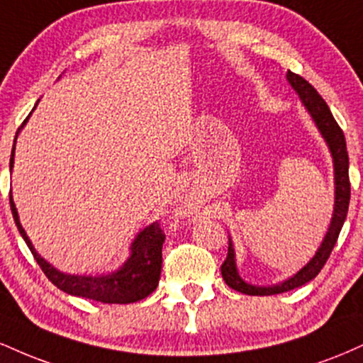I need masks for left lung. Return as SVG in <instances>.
I'll return each instance as SVG.
<instances>
[{
    "instance_id": "left-lung-1",
    "label": "left lung",
    "mask_w": 363,
    "mask_h": 363,
    "mask_svg": "<svg viewBox=\"0 0 363 363\" xmlns=\"http://www.w3.org/2000/svg\"><path fill=\"white\" fill-rule=\"evenodd\" d=\"M286 80L294 90L297 91L301 101L306 106V109L309 111V114L314 119L315 126L323 135V138L326 140L329 152L333 155V164H335V210H333V218L329 223V228L324 235L323 244L319 245V249L315 251V256L307 262L306 266L298 273H295L294 277L285 280L283 283L273 286H256L251 283H245L242 278L237 273L235 266V254H234V245L232 240L228 239V252L227 259L222 264V277L225 283H227L230 289H234L240 294L245 295H274V294H283V291H289L297 289V286L306 285L307 281L314 280L318 277L323 266L326 264L329 254H331L333 247H335L336 240L343 227L345 218L348 213V205H350V177H348V152H347V141H345V135L341 131L335 118H333L331 111H329L328 104L324 102V99L318 94V90L311 85L309 82L303 80L301 74L291 73L289 69L286 73Z\"/></svg>"
}]
</instances>
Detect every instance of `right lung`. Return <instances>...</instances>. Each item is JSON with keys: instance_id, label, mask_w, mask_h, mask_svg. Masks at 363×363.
Masks as SVG:
<instances>
[{"instance_id": "obj_1", "label": "right lung", "mask_w": 363, "mask_h": 363, "mask_svg": "<svg viewBox=\"0 0 363 363\" xmlns=\"http://www.w3.org/2000/svg\"><path fill=\"white\" fill-rule=\"evenodd\" d=\"M27 119H25L22 126L18 128L16 136H18L20 129L25 126ZM13 157L15 143L13 150H11L10 170L13 169ZM10 206L20 235H22L25 242H27L30 252L34 254L37 264L40 266V269H43L45 277H48L60 290L66 291V294L69 295L91 298V301H97L102 303H131L148 297V295L157 289L162 272V245H164L165 240V234L158 222L148 225L145 230L140 232L138 237L135 239V242L131 244V256H129V259L124 262L123 268L118 269V272L102 274V277H78V274L61 273L60 269L54 268V266L49 264L44 257H40L39 254H37L30 239H28L23 227L20 225L18 211H16L11 193Z\"/></svg>"}]
</instances>
